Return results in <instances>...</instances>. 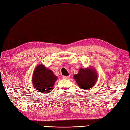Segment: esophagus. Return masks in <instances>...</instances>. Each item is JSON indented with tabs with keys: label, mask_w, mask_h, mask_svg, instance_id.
<instances>
[{
	"label": "esophagus",
	"mask_w": 130,
	"mask_h": 130,
	"mask_svg": "<svg viewBox=\"0 0 130 130\" xmlns=\"http://www.w3.org/2000/svg\"><path fill=\"white\" fill-rule=\"evenodd\" d=\"M70 75H69V76H63V77L64 79H67V78H70Z\"/></svg>",
	"instance_id": "34e87169"
}]
</instances>
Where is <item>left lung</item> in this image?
<instances>
[{
	"label": "left lung",
	"instance_id": "1",
	"mask_svg": "<svg viewBox=\"0 0 130 130\" xmlns=\"http://www.w3.org/2000/svg\"><path fill=\"white\" fill-rule=\"evenodd\" d=\"M73 77L79 87L82 89L87 90L94 87L96 83L98 75L94 69L89 67L86 69H80L78 74H75Z\"/></svg>",
	"mask_w": 130,
	"mask_h": 130
}]
</instances>
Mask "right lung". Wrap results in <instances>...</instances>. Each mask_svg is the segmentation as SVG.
<instances>
[{
  "label": "right lung",
  "mask_w": 130,
  "mask_h": 130,
  "mask_svg": "<svg viewBox=\"0 0 130 130\" xmlns=\"http://www.w3.org/2000/svg\"><path fill=\"white\" fill-rule=\"evenodd\" d=\"M57 77L53 72L47 69L42 64L38 65L33 72L32 84L36 90L41 93H48L51 92Z\"/></svg>",
  "instance_id": "add662e5"
}]
</instances>
